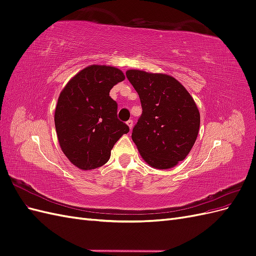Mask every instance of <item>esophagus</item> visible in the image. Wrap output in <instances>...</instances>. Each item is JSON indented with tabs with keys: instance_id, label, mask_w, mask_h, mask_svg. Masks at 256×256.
Here are the masks:
<instances>
[{
	"instance_id": "1",
	"label": "esophagus",
	"mask_w": 256,
	"mask_h": 256,
	"mask_svg": "<svg viewBox=\"0 0 256 256\" xmlns=\"http://www.w3.org/2000/svg\"><path fill=\"white\" fill-rule=\"evenodd\" d=\"M127 125H128V127H129V129H130V130L132 129V126H134V120H129L127 122Z\"/></svg>"
}]
</instances>
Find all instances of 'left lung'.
<instances>
[{
    "mask_svg": "<svg viewBox=\"0 0 256 256\" xmlns=\"http://www.w3.org/2000/svg\"><path fill=\"white\" fill-rule=\"evenodd\" d=\"M126 76L143 110L131 136L141 157L154 168L175 166L188 156L198 138L200 112L194 100L168 74L130 69Z\"/></svg>",
    "mask_w": 256,
    "mask_h": 256,
    "instance_id": "1",
    "label": "left lung"
}]
</instances>
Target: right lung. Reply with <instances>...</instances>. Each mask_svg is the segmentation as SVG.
<instances>
[{
  "instance_id": "add662e5",
  "label": "right lung",
  "mask_w": 256,
  "mask_h": 256,
  "mask_svg": "<svg viewBox=\"0 0 256 256\" xmlns=\"http://www.w3.org/2000/svg\"><path fill=\"white\" fill-rule=\"evenodd\" d=\"M125 80L118 68L90 65L60 92L54 113L62 150L81 170L102 166L111 150L129 127L118 118V104L110 97L115 84Z\"/></svg>"
}]
</instances>
